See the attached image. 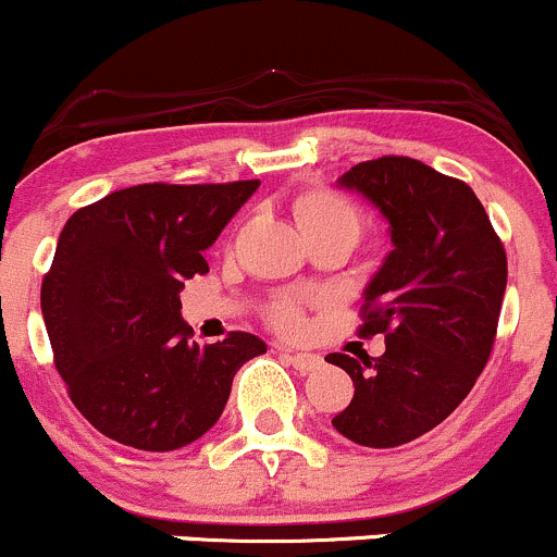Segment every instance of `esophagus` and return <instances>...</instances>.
Wrapping results in <instances>:
<instances>
[{
    "instance_id": "34e87169",
    "label": "esophagus",
    "mask_w": 557,
    "mask_h": 557,
    "mask_svg": "<svg viewBox=\"0 0 557 557\" xmlns=\"http://www.w3.org/2000/svg\"><path fill=\"white\" fill-rule=\"evenodd\" d=\"M278 351L286 362L300 372H311L321 364V357H317V354H297V351H289V348H278Z\"/></svg>"
}]
</instances>
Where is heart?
<instances>
[{
    "instance_id": "b5f03b06",
    "label": "heart",
    "mask_w": 557,
    "mask_h": 557,
    "mask_svg": "<svg viewBox=\"0 0 557 557\" xmlns=\"http://www.w3.org/2000/svg\"><path fill=\"white\" fill-rule=\"evenodd\" d=\"M292 211H295V220L300 225L302 236L313 231H324V227H348L354 233L359 227L354 206L343 195L326 190V187H308V190L297 193L295 200H292ZM271 321L278 330L297 332L302 326L300 302L292 300V297L273 302Z\"/></svg>"
}]
</instances>
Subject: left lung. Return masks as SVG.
<instances>
[{
  "label": "left lung",
  "instance_id": "1",
  "mask_svg": "<svg viewBox=\"0 0 557 557\" xmlns=\"http://www.w3.org/2000/svg\"><path fill=\"white\" fill-rule=\"evenodd\" d=\"M337 185L381 211L394 249L367 284L359 326L386 335L383 357H326L354 381L332 426L364 448H397L472 392L496 341L507 255L472 187L421 160H364Z\"/></svg>",
  "mask_w": 557,
  "mask_h": 557
}]
</instances>
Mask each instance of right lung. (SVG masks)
<instances>
[{
    "label": "right lung",
    "instance_id": "obj_1",
    "mask_svg": "<svg viewBox=\"0 0 557 557\" xmlns=\"http://www.w3.org/2000/svg\"><path fill=\"white\" fill-rule=\"evenodd\" d=\"M260 187L136 185L69 216L42 278L53 362L74 407L120 445L165 453L203 437L240 364L268 351L249 332L198 346L182 321L185 281Z\"/></svg>",
    "mask_w": 557,
    "mask_h": 557
}]
</instances>
